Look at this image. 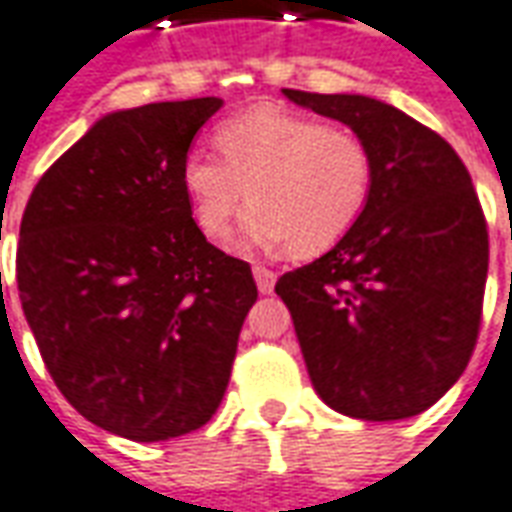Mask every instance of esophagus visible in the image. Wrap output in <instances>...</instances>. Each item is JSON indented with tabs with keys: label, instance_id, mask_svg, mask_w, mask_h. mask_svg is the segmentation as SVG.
Segmentation results:
<instances>
[{
	"label": "esophagus",
	"instance_id": "1",
	"mask_svg": "<svg viewBox=\"0 0 512 512\" xmlns=\"http://www.w3.org/2000/svg\"><path fill=\"white\" fill-rule=\"evenodd\" d=\"M252 274H255V282H257V291L260 293H271L274 291V282H277V274L266 266H255L252 268Z\"/></svg>",
	"mask_w": 512,
	"mask_h": 512
}]
</instances>
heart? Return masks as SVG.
Returning <instances> with one entry per match:
<instances>
[{"label": "heart", "instance_id": "heart-1", "mask_svg": "<svg viewBox=\"0 0 512 512\" xmlns=\"http://www.w3.org/2000/svg\"><path fill=\"white\" fill-rule=\"evenodd\" d=\"M219 160L188 152L180 188L199 232L224 241L246 207L244 244L316 257L355 230L374 194V155L360 132L263 105L213 130Z\"/></svg>", "mask_w": 512, "mask_h": 512}]
</instances>
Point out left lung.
<instances>
[{
    "instance_id": "obj_1",
    "label": "left lung",
    "mask_w": 512,
    "mask_h": 512,
    "mask_svg": "<svg viewBox=\"0 0 512 512\" xmlns=\"http://www.w3.org/2000/svg\"><path fill=\"white\" fill-rule=\"evenodd\" d=\"M282 94L360 132L377 169L355 230L274 285L307 374L343 416H418L460 380L480 335L488 224L471 174L438 132L371 96Z\"/></svg>"
}]
</instances>
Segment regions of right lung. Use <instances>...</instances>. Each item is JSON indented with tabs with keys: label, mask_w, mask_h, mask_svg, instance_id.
I'll return each mask as SVG.
<instances>
[{
	"label": "right lung",
	"mask_w": 512,
	"mask_h": 512,
	"mask_svg": "<svg viewBox=\"0 0 512 512\" xmlns=\"http://www.w3.org/2000/svg\"><path fill=\"white\" fill-rule=\"evenodd\" d=\"M221 99L99 119L32 188L16 252L24 316L69 405L130 441H169L219 410L257 285L207 241L180 163Z\"/></svg>",
	"instance_id": "1"
}]
</instances>
